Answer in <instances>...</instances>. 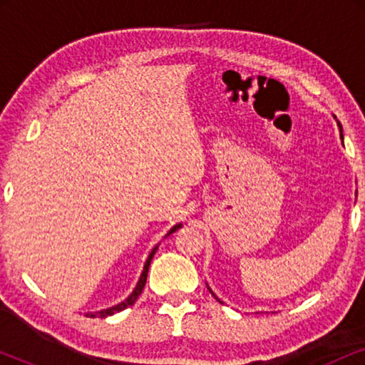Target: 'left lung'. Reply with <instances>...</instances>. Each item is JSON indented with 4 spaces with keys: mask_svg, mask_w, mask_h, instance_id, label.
Here are the masks:
<instances>
[{
    "mask_svg": "<svg viewBox=\"0 0 365 365\" xmlns=\"http://www.w3.org/2000/svg\"><path fill=\"white\" fill-rule=\"evenodd\" d=\"M334 118H336V116H334ZM336 121H337V119H336ZM337 126H339V133H341V139H342V141H344V134H342V126H341V123H339V121H337ZM356 196H357V192H356ZM207 289H209V291H211V292H212V289H211V287H209V286H207ZM212 296H214V297H216L219 302H221V299H219V297L216 296V294H214V292H212Z\"/></svg>",
    "mask_w": 365,
    "mask_h": 365,
    "instance_id": "obj_1",
    "label": "left lung"
}]
</instances>
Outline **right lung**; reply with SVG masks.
I'll return each mask as SVG.
<instances>
[{
  "mask_svg": "<svg viewBox=\"0 0 365 365\" xmlns=\"http://www.w3.org/2000/svg\"><path fill=\"white\" fill-rule=\"evenodd\" d=\"M179 227H182V224H176V226H173L171 229H169V232L166 234V236H169V234H173V232H176ZM158 247H159V244L156 247H153V251L149 252V256H148V259H146V262H144V267H143V272H141V276H139V281H138V284H136V287L133 289V292L129 294V296L124 299V301H121L119 304H116V306H113V307H108V309H103V311H98V312H88L86 316L88 317H108V316H113V314H116V312H121V311H124V309H128L129 306H133L134 302H136V299L141 296V292H143V289H144V286H146V279H148V271H149V264H151V261H153V257H154V254H156V251H158Z\"/></svg>",
  "mask_w": 365,
  "mask_h": 365,
  "instance_id": "right-lung-1",
  "label": "right lung"
}]
</instances>
